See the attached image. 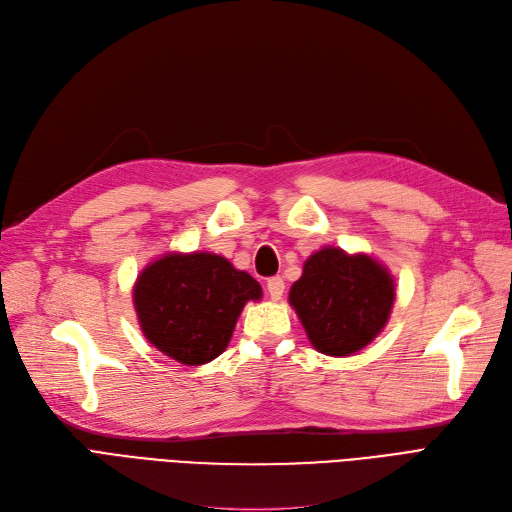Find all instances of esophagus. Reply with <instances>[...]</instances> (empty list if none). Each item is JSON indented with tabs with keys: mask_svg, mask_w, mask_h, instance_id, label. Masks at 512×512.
I'll list each match as a JSON object with an SVG mask.
<instances>
[{
	"mask_svg": "<svg viewBox=\"0 0 512 512\" xmlns=\"http://www.w3.org/2000/svg\"><path fill=\"white\" fill-rule=\"evenodd\" d=\"M266 287H268V295L274 301H278L282 297V293H285V280H282L280 276H272V278H268Z\"/></svg>",
	"mask_w": 512,
	"mask_h": 512,
	"instance_id": "34e87169",
	"label": "esophagus"
}]
</instances>
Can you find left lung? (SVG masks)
I'll list each match as a JSON object with an SVG mask.
<instances>
[{
    "instance_id": "obj_1",
    "label": "left lung",
    "mask_w": 512,
    "mask_h": 512,
    "mask_svg": "<svg viewBox=\"0 0 512 512\" xmlns=\"http://www.w3.org/2000/svg\"><path fill=\"white\" fill-rule=\"evenodd\" d=\"M394 299V276L382 261L337 246L312 253L289 291L310 344L337 358L363 350L384 331Z\"/></svg>"
}]
</instances>
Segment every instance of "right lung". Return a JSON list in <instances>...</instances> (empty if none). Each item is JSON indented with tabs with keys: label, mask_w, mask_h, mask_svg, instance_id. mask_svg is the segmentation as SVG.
<instances>
[{
	"label": "right lung",
	"mask_w": 512,
	"mask_h": 512,
	"mask_svg": "<svg viewBox=\"0 0 512 512\" xmlns=\"http://www.w3.org/2000/svg\"><path fill=\"white\" fill-rule=\"evenodd\" d=\"M263 295L259 282L215 253H164L132 287L147 342L189 367L211 363L227 344L242 308Z\"/></svg>",
	"instance_id": "1"
}]
</instances>
